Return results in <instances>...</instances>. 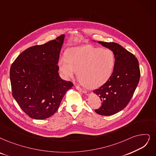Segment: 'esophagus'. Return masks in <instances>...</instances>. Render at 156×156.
<instances>
[{"label":"esophagus","instance_id":"1","mask_svg":"<svg viewBox=\"0 0 156 156\" xmlns=\"http://www.w3.org/2000/svg\"><path fill=\"white\" fill-rule=\"evenodd\" d=\"M76 88L77 90H78L79 91H80V92L83 93H87V91H86V90H85L81 88H80V87H79V86H76Z\"/></svg>","mask_w":156,"mask_h":156}]
</instances>
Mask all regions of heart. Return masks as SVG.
Instances as JSON below:
<instances>
[{
    "label": "heart",
    "instance_id": "heart-1",
    "mask_svg": "<svg viewBox=\"0 0 156 156\" xmlns=\"http://www.w3.org/2000/svg\"><path fill=\"white\" fill-rule=\"evenodd\" d=\"M115 65V57L111 50L90 45L71 48L66 58L61 57L58 61L59 72L65 79L72 78L77 70L80 82L90 88L106 82Z\"/></svg>",
    "mask_w": 156,
    "mask_h": 156
}]
</instances>
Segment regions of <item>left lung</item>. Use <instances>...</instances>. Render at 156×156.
<instances>
[{
    "instance_id": "obj_1",
    "label": "left lung",
    "mask_w": 156,
    "mask_h": 156,
    "mask_svg": "<svg viewBox=\"0 0 156 156\" xmlns=\"http://www.w3.org/2000/svg\"><path fill=\"white\" fill-rule=\"evenodd\" d=\"M97 42L111 50L115 57L111 77L105 84L93 91L102 101L101 107L95 111L98 115L110 116L126 108L131 99L140 77L139 63L132 53L116 43Z\"/></svg>"
}]
</instances>
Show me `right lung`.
Here are the masks:
<instances>
[{"label":"right lung","instance_id":"add662e5","mask_svg":"<svg viewBox=\"0 0 156 156\" xmlns=\"http://www.w3.org/2000/svg\"><path fill=\"white\" fill-rule=\"evenodd\" d=\"M65 34L45 44L29 47L22 52L10 68L13 98L29 116L46 119L58 110L73 83L58 73L59 54Z\"/></svg>","mask_w":156,"mask_h":156}]
</instances>
